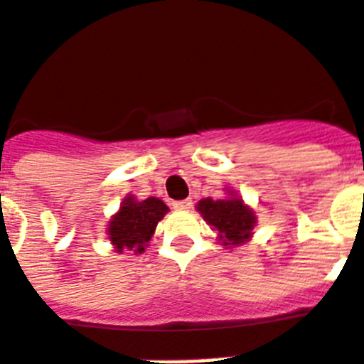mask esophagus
<instances>
[{
	"label": "esophagus",
	"instance_id": "obj_1",
	"mask_svg": "<svg viewBox=\"0 0 364 364\" xmlns=\"http://www.w3.org/2000/svg\"><path fill=\"white\" fill-rule=\"evenodd\" d=\"M191 206H193V202H191V200H176V202H173V208H176V210H188Z\"/></svg>",
	"mask_w": 364,
	"mask_h": 364
}]
</instances>
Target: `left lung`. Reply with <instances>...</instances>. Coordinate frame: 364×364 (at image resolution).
Masks as SVG:
<instances>
[{"label":"left lung","instance_id":"8db88e82","mask_svg":"<svg viewBox=\"0 0 364 364\" xmlns=\"http://www.w3.org/2000/svg\"><path fill=\"white\" fill-rule=\"evenodd\" d=\"M198 212L204 221L213 229H218L219 237L223 238L225 246H238L248 240L256 223V215L248 206H244L240 198H227V200H206L198 202Z\"/></svg>","mask_w":364,"mask_h":364}]
</instances>
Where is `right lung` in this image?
<instances>
[{
  "instance_id": "right-lung-1",
  "label": "right lung",
  "mask_w": 364,
  "mask_h": 364,
  "mask_svg": "<svg viewBox=\"0 0 364 364\" xmlns=\"http://www.w3.org/2000/svg\"><path fill=\"white\" fill-rule=\"evenodd\" d=\"M166 212L168 206L160 198L151 196L146 200L137 202L133 196H127L120 212L116 213L108 225V237L116 246V252H145L146 242L151 240L158 221L166 215Z\"/></svg>"
}]
</instances>
